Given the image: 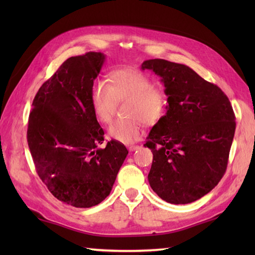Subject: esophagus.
I'll return each mask as SVG.
<instances>
[{
    "label": "esophagus",
    "instance_id": "34e87169",
    "mask_svg": "<svg viewBox=\"0 0 255 255\" xmlns=\"http://www.w3.org/2000/svg\"><path fill=\"white\" fill-rule=\"evenodd\" d=\"M140 147H139V145H129V147H128V150L129 151H134V150H137V149H139Z\"/></svg>",
    "mask_w": 255,
    "mask_h": 255
}]
</instances>
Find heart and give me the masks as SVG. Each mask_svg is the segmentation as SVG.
<instances>
[{"label": "heart", "instance_id": "b5f03b06", "mask_svg": "<svg viewBox=\"0 0 255 255\" xmlns=\"http://www.w3.org/2000/svg\"><path fill=\"white\" fill-rule=\"evenodd\" d=\"M129 100L124 119L114 121L108 127V136L116 141L131 143L140 139L144 121L152 124L164 115L166 97L154 89L148 75L133 68H121L111 74V85L96 80L91 86L90 104L101 123H108L117 101Z\"/></svg>", "mask_w": 255, "mask_h": 255}]
</instances>
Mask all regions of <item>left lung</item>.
<instances>
[{
  "instance_id": "8db88e82",
  "label": "left lung",
  "mask_w": 255,
  "mask_h": 255,
  "mask_svg": "<svg viewBox=\"0 0 255 255\" xmlns=\"http://www.w3.org/2000/svg\"><path fill=\"white\" fill-rule=\"evenodd\" d=\"M141 69L161 78L169 104L144 143L153 153L150 186L170 204L193 203L225 174L236 130L234 110L220 88L185 64L151 59Z\"/></svg>"
}]
</instances>
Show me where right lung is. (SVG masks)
I'll return each instance as SVG.
<instances>
[{"label": "right lung", "instance_id": "1", "mask_svg": "<svg viewBox=\"0 0 255 255\" xmlns=\"http://www.w3.org/2000/svg\"><path fill=\"white\" fill-rule=\"evenodd\" d=\"M105 56L86 52L64 61L38 90L29 114L27 142L40 180L64 204L99 205L110 195L128 154L116 140L104 141L90 104V91Z\"/></svg>", "mask_w": 255, "mask_h": 255}]
</instances>
